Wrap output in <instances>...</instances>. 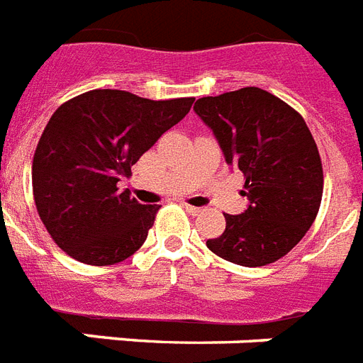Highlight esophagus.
Masks as SVG:
<instances>
[{
	"mask_svg": "<svg viewBox=\"0 0 363 363\" xmlns=\"http://www.w3.org/2000/svg\"><path fill=\"white\" fill-rule=\"evenodd\" d=\"M184 208L189 216H200V213L204 211L202 208H199V206H191V204H184Z\"/></svg>",
	"mask_w": 363,
	"mask_h": 363,
	"instance_id": "esophagus-1",
	"label": "esophagus"
}]
</instances>
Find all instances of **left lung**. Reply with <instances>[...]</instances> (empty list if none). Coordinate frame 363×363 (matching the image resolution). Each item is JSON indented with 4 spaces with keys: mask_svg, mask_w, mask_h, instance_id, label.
<instances>
[{
    "mask_svg": "<svg viewBox=\"0 0 363 363\" xmlns=\"http://www.w3.org/2000/svg\"><path fill=\"white\" fill-rule=\"evenodd\" d=\"M195 112L243 174L245 213H225L227 228L208 240L211 253L257 268L285 257L315 221L324 187L323 161L306 120L266 89L202 97Z\"/></svg>",
    "mask_w": 363,
    "mask_h": 363,
    "instance_id": "obj_1",
    "label": "left lung"
}]
</instances>
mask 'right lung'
<instances>
[{
    "instance_id": "add662e5",
    "label": "right lung",
    "mask_w": 363,
    "mask_h": 363,
    "mask_svg": "<svg viewBox=\"0 0 363 363\" xmlns=\"http://www.w3.org/2000/svg\"><path fill=\"white\" fill-rule=\"evenodd\" d=\"M193 97L152 101L91 89L52 114L33 155L31 184L43 225L78 262L110 266L146 242L161 206L138 204L118 182L191 110Z\"/></svg>"
}]
</instances>
